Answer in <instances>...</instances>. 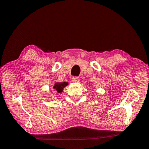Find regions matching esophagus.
Returning a JSON list of instances; mask_svg holds the SVG:
<instances>
[{"label": "esophagus", "mask_w": 149, "mask_h": 149, "mask_svg": "<svg viewBox=\"0 0 149 149\" xmlns=\"http://www.w3.org/2000/svg\"><path fill=\"white\" fill-rule=\"evenodd\" d=\"M72 81L74 83H77L80 82V79L79 77H73L72 78Z\"/></svg>", "instance_id": "esophagus-1"}]
</instances>
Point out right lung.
I'll list each match as a JSON object with an SVG mask.
<instances>
[{"label": "right lung", "mask_w": 149, "mask_h": 149, "mask_svg": "<svg viewBox=\"0 0 149 149\" xmlns=\"http://www.w3.org/2000/svg\"><path fill=\"white\" fill-rule=\"evenodd\" d=\"M68 85V82H56L54 86V89L57 91V93H61L63 92V88Z\"/></svg>", "instance_id": "1"}]
</instances>
